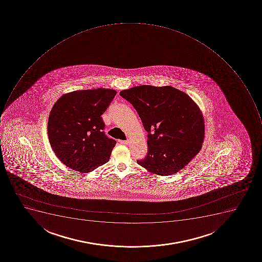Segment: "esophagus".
<instances>
[{
    "label": "esophagus",
    "instance_id": "obj_1",
    "mask_svg": "<svg viewBox=\"0 0 262 262\" xmlns=\"http://www.w3.org/2000/svg\"><path fill=\"white\" fill-rule=\"evenodd\" d=\"M120 144L127 145L129 143V141L128 140H124V141H120Z\"/></svg>",
    "mask_w": 262,
    "mask_h": 262
}]
</instances>
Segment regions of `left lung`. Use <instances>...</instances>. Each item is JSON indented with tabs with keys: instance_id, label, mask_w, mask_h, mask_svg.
I'll return each mask as SVG.
<instances>
[{
	"instance_id": "8db88e82",
	"label": "left lung",
	"mask_w": 262,
	"mask_h": 262,
	"mask_svg": "<svg viewBox=\"0 0 262 262\" xmlns=\"http://www.w3.org/2000/svg\"><path fill=\"white\" fill-rule=\"evenodd\" d=\"M147 132V154L138 165L158 176L177 173L200 151L204 120L196 103L173 86L142 85L120 93Z\"/></svg>"
}]
</instances>
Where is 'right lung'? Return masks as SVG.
<instances>
[{
	"label": "right lung",
	"instance_id": "right-lung-1",
	"mask_svg": "<svg viewBox=\"0 0 262 262\" xmlns=\"http://www.w3.org/2000/svg\"><path fill=\"white\" fill-rule=\"evenodd\" d=\"M116 95L112 89L80 90L62 96L53 105L48 138L66 166L89 173L108 162L116 141L105 135L101 115Z\"/></svg>",
	"mask_w": 262,
	"mask_h": 262
}]
</instances>
